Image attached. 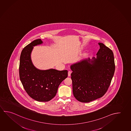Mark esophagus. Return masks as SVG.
Returning a JSON list of instances; mask_svg holds the SVG:
<instances>
[{
    "label": "esophagus",
    "instance_id": "1",
    "mask_svg": "<svg viewBox=\"0 0 131 131\" xmlns=\"http://www.w3.org/2000/svg\"><path fill=\"white\" fill-rule=\"evenodd\" d=\"M71 73H72V71H69L68 72V76H70L71 75Z\"/></svg>",
    "mask_w": 131,
    "mask_h": 131
}]
</instances>
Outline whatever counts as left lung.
I'll return each instance as SVG.
<instances>
[{"mask_svg": "<svg viewBox=\"0 0 131 131\" xmlns=\"http://www.w3.org/2000/svg\"><path fill=\"white\" fill-rule=\"evenodd\" d=\"M93 57L71 65L73 96L78 101L89 103L103 96L110 85L115 71L112 51L103 43Z\"/></svg>", "mask_w": 131, "mask_h": 131, "instance_id": "1", "label": "left lung"}]
</instances>
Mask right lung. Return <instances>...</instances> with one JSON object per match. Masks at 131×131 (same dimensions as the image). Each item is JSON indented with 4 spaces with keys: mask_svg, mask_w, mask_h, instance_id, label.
<instances>
[{
    "mask_svg": "<svg viewBox=\"0 0 131 131\" xmlns=\"http://www.w3.org/2000/svg\"><path fill=\"white\" fill-rule=\"evenodd\" d=\"M42 43L41 39H36L21 51L19 76L24 89L31 98L39 102H48L55 96L59 85L68 77V70H40L34 65L31 58L34 46Z\"/></svg>",
    "mask_w": 131,
    "mask_h": 131,
    "instance_id": "right-lung-1",
    "label": "right lung"
}]
</instances>
